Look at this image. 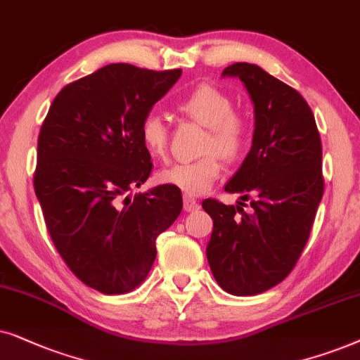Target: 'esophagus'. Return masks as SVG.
Segmentation results:
<instances>
[{
  "label": "esophagus",
  "instance_id": "obj_1",
  "mask_svg": "<svg viewBox=\"0 0 360 360\" xmlns=\"http://www.w3.org/2000/svg\"><path fill=\"white\" fill-rule=\"evenodd\" d=\"M183 205H184V210H186V212H194V210H198V209L200 207L198 200H195L194 198H191V195H184Z\"/></svg>",
  "mask_w": 360,
  "mask_h": 360
}]
</instances>
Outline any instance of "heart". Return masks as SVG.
<instances>
[{
  "mask_svg": "<svg viewBox=\"0 0 360 360\" xmlns=\"http://www.w3.org/2000/svg\"><path fill=\"white\" fill-rule=\"evenodd\" d=\"M179 108L194 122L209 128L202 151L210 155L162 167L156 177L161 184L172 186L186 195H200L212 188L222 172V162L214 151L225 160L240 156L248 140V124L233 112V100L214 85H199L181 102ZM140 138L151 156L162 158L166 155L169 133L160 115L150 113L143 118Z\"/></svg>",
  "mask_w": 360,
  "mask_h": 360,
  "instance_id": "1",
  "label": "heart"
}]
</instances>
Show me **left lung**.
I'll use <instances>...</instances> for the list:
<instances>
[{"mask_svg": "<svg viewBox=\"0 0 360 360\" xmlns=\"http://www.w3.org/2000/svg\"><path fill=\"white\" fill-rule=\"evenodd\" d=\"M222 77L240 80L253 103L252 148L225 184L250 199L252 210L205 199L214 220L205 255L222 290L252 296L283 281L308 242L324 189L323 148L309 105L290 85L248 62L229 65Z\"/></svg>", "mask_w": 360, "mask_h": 360, "instance_id": "left-lung-1", "label": "left lung"}]
</instances>
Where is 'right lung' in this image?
I'll return each mask as SVG.
<instances>
[{
    "label": "right lung",
    "mask_w": 360,
    "mask_h": 360,
    "mask_svg": "<svg viewBox=\"0 0 360 360\" xmlns=\"http://www.w3.org/2000/svg\"><path fill=\"white\" fill-rule=\"evenodd\" d=\"M181 69L110 64L57 94L37 140L34 191L57 252L103 295L135 290L156 258V238L183 209L181 191L150 177L140 127Z\"/></svg>",
    "instance_id": "add662e5"
}]
</instances>
